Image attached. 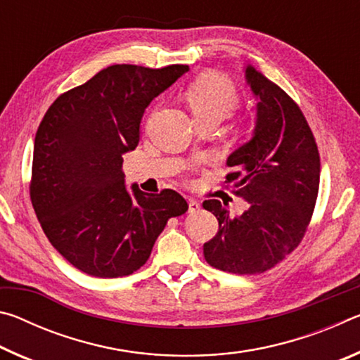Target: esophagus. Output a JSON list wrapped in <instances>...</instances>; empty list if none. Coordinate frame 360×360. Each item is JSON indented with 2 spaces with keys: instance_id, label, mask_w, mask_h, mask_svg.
<instances>
[{
  "instance_id": "esophagus-1",
  "label": "esophagus",
  "mask_w": 360,
  "mask_h": 360,
  "mask_svg": "<svg viewBox=\"0 0 360 360\" xmlns=\"http://www.w3.org/2000/svg\"><path fill=\"white\" fill-rule=\"evenodd\" d=\"M200 206H202V203H200L198 200H195V198H188V211H191V212L198 211V210H200Z\"/></svg>"
}]
</instances>
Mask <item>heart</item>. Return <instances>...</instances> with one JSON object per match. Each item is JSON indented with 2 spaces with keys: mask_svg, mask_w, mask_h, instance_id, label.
<instances>
[{
  "mask_svg": "<svg viewBox=\"0 0 360 360\" xmlns=\"http://www.w3.org/2000/svg\"><path fill=\"white\" fill-rule=\"evenodd\" d=\"M186 98L198 122H221L238 105L240 95L235 84L227 76L210 71L198 76L188 85Z\"/></svg>",
  "mask_w": 360,
  "mask_h": 360,
  "instance_id": "heart-1",
  "label": "heart"
}]
</instances>
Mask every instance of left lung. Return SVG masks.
I'll return each mask as SVG.
<instances>
[{"label": "left lung", "instance_id": "obj_1", "mask_svg": "<svg viewBox=\"0 0 360 360\" xmlns=\"http://www.w3.org/2000/svg\"><path fill=\"white\" fill-rule=\"evenodd\" d=\"M246 81L257 98L254 135L231 152L225 176L233 193L249 203L240 216L227 205L205 200L219 230L205 243L206 262L235 275H257L300 245L319 191L321 160L313 131L297 103L254 66Z\"/></svg>", "mask_w": 360, "mask_h": 360}]
</instances>
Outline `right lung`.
Returning <instances> with one entry per match:
<instances>
[{"mask_svg":"<svg viewBox=\"0 0 360 360\" xmlns=\"http://www.w3.org/2000/svg\"><path fill=\"white\" fill-rule=\"evenodd\" d=\"M188 71L112 65L58 96L36 131L30 197L51 245L96 278L129 276L148 262L181 195L125 187L122 155L139 143L149 103Z\"/></svg>","mask_w":360,"mask_h":360,"instance_id":"1","label":"right lung"}]
</instances>
